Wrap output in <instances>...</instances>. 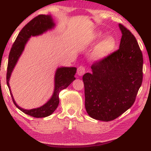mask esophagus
<instances>
[{
	"label": "esophagus",
	"instance_id": "1",
	"mask_svg": "<svg viewBox=\"0 0 151 151\" xmlns=\"http://www.w3.org/2000/svg\"><path fill=\"white\" fill-rule=\"evenodd\" d=\"M77 73L78 75L80 76L83 75V74L85 73V67H84V66H80V67L78 68Z\"/></svg>",
	"mask_w": 151,
	"mask_h": 151
}]
</instances>
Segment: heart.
<instances>
[{
  "label": "heart",
  "mask_w": 151,
  "mask_h": 151,
  "mask_svg": "<svg viewBox=\"0 0 151 151\" xmlns=\"http://www.w3.org/2000/svg\"><path fill=\"white\" fill-rule=\"evenodd\" d=\"M103 36L102 33L97 32L93 34L90 39L89 42L93 43L98 40ZM116 42L115 39L111 36L106 37L104 40H102L93 51L92 57L95 60H101L105 58H106L114 49Z\"/></svg>",
  "instance_id": "1"
}]
</instances>
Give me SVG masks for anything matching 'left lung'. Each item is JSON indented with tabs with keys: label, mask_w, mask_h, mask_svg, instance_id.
<instances>
[{
	"label": "left lung",
	"mask_w": 151,
	"mask_h": 151,
	"mask_svg": "<svg viewBox=\"0 0 151 151\" xmlns=\"http://www.w3.org/2000/svg\"><path fill=\"white\" fill-rule=\"evenodd\" d=\"M119 48L92 64L82 77L86 111L90 117L109 122L131 108L143 80V55L134 35L123 25Z\"/></svg>",
	"instance_id": "left-lung-1"
}]
</instances>
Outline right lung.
<instances>
[{
    "instance_id": "right-lung-1",
    "label": "right lung",
    "mask_w": 151,
    "mask_h": 151,
    "mask_svg": "<svg viewBox=\"0 0 151 151\" xmlns=\"http://www.w3.org/2000/svg\"><path fill=\"white\" fill-rule=\"evenodd\" d=\"M53 26H54V23H53L52 18L49 15L46 16L40 14V15L37 16L36 17L33 18L22 29L18 34L17 38L14 41L11 50H10L9 59H8L7 77L6 78H7V84L9 87L14 104L18 109H20L25 114L37 117V118L47 117L54 112L59 104L60 91L64 88H67L76 79L74 76L76 73L77 69L76 67L58 68L57 69L56 73H55V88L51 98L43 106L37 109H31V110H26V109H23L18 106L14 100L13 96H12L9 84V80L12 72L13 71L20 55H21L24 48V45L27 42L28 39L32 36H38L39 34H42L45 31L52 28Z\"/></svg>"
}]
</instances>
